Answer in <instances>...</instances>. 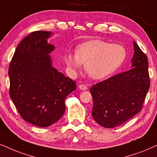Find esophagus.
Masks as SVG:
<instances>
[{
  "instance_id": "esophagus-1",
  "label": "esophagus",
  "mask_w": 157,
  "mask_h": 157,
  "mask_svg": "<svg viewBox=\"0 0 157 157\" xmlns=\"http://www.w3.org/2000/svg\"><path fill=\"white\" fill-rule=\"evenodd\" d=\"M79 89L81 90H87V87L86 86V85H80L78 86Z\"/></svg>"
}]
</instances>
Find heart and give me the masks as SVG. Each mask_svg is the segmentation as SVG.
Here are the masks:
<instances>
[{
	"mask_svg": "<svg viewBox=\"0 0 157 157\" xmlns=\"http://www.w3.org/2000/svg\"><path fill=\"white\" fill-rule=\"evenodd\" d=\"M126 57L124 47L95 39L79 44L75 53L67 54L64 62L71 74L85 63V70L91 78L100 80L114 73Z\"/></svg>",
	"mask_w": 157,
	"mask_h": 157,
	"instance_id": "heart-1",
	"label": "heart"
}]
</instances>
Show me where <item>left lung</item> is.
Listing matches in <instances>:
<instances>
[{
    "label": "left lung",
    "mask_w": 157,
    "mask_h": 157,
    "mask_svg": "<svg viewBox=\"0 0 157 157\" xmlns=\"http://www.w3.org/2000/svg\"><path fill=\"white\" fill-rule=\"evenodd\" d=\"M131 69L93 85L92 116L100 126L112 128L139 113L150 87L147 57L135 41Z\"/></svg>",
    "instance_id": "1"
}]
</instances>
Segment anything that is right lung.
<instances>
[{
	"label": "right lung",
	"instance_id": "obj_1",
	"mask_svg": "<svg viewBox=\"0 0 157 157\" xmlns=\"http://www.w3.org/2000/svg\"><path fill=\"white\" fill-rule=\"evenodd\" d=\"M51 31H36L16 47L9 65L10 97L24 121L48 127L65 111L64 100L76 89V82L52 67L47 42Z\"/></svg>",
	"mask_w": 157,
	"mask_h": 157
}]
</instances>
